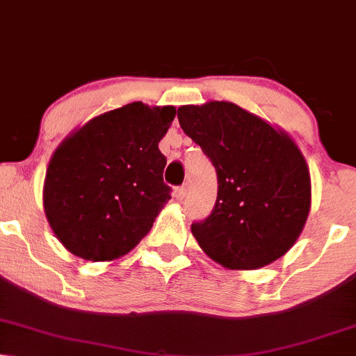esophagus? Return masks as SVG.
Returning <instances> with one entry per match:
<instances>
[{"mask_svg":"<svg viewBox=\"0 0 356 356\" xmlns=\"http://www.w3.org/2000/svg\"><path fill=\"white\" fill-rule=\"evenodd\" d=\"M186 193H187V188H186V186H181V187H175L174 188V197L177 200H184V197H186Z\"/></svg>","mask_w":356,"mask_h":356,"instance_id":"1","label":"esophagus"}]
</instances>
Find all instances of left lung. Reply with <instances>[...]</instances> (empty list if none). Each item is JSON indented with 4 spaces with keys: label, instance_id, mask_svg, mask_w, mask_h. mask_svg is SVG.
<instances>
[{
    "label": "left lung",
    "instance_id": "left-lung-1",
    "mask_svg": "<svg viewBox=\"0 0 356 356\" xmlns=\"http://www.w3.org/2000/svg\"><path fill=\"white\" fill-rule=\"evenodd\" d=\"M177 118L217 170L213 210L192 223L200 248L230 269L284 256L310 210L309 168L296 143L230 102L181 106Z\"/></svg>",
    "mask_w": 356,
    "mask_h": 356
}]
</instances>
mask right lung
Instances as JSON below:
<instances>
[{
	"label": "right lung",
	"mask_w": 356,
	"mask_h": 356,
	"mask_svg": "<svg viewBox=\"0 0 356 356\" xmlns=\"http://www.w3.org/2000/svg\"><path fill=\"white\" fill-rule=\"evenodd\" d=\"M174 106L129 103L90 120L60 143L44 182V210L58 241L87 261L129 253L170 199L161 139Z\"/></svg>",
	"instance_id": "1"
}]
</instances>
